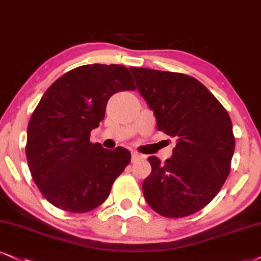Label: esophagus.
<instances>
[{"label": "esophagus", "instance_id": "1", "mask_svg": "<svg viewBox=\"0 0 261 261\" xmlns=\"http://www.w3.org/2000/svg\"><path fill=\"white\" fill-rule=\"evenodd\" d=\"M143 155H140V153L138 152H132V162H137L138 160H141L143 159Z\"/></svg>", "mask_w": 261, "mask_h": 261}]
</instances>
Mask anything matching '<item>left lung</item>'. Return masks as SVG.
Returning a JSON list of instances; mask_svg holds the SVG:
<instances>
[{
	"label": "left lung",
	"mask_w": 261,
	"mask_h": 261,
	"mask_svg": "<svg viewBox=\"0 0 261 261\" xmlns=\"http://www.w3.org/2000/svg\"><path fill=\"white\" fill-rule=\"evenodd\" d=\"M137 88L155 114L157 129L175 138L165 163L150 156L143 194L166 218L188 217L213 199L230 174L234 151L232 122L215 96L184 73L129 67Z\"/></svg>",
	"instance_id": "obj_1"
}]
</instances>
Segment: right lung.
<instances>
[{"instance_id":"obj_1","label":"right lung","mask_w":261,"mask_h":261,"mask_svg":"<svg viewBox=\"0 0 261 261\" xmlns=\"http://www.w3.org/2000/svg\"><path fill=\"white\" fill-rule=\"evenodd\" d=\"M123 65L92 64L70 70L47 89L28 125L27 159L35 184L53 205L71 213L99 207L130 162L124 147L91 143L110 96L134 91Z\"/></svg>"}]
</instances>
